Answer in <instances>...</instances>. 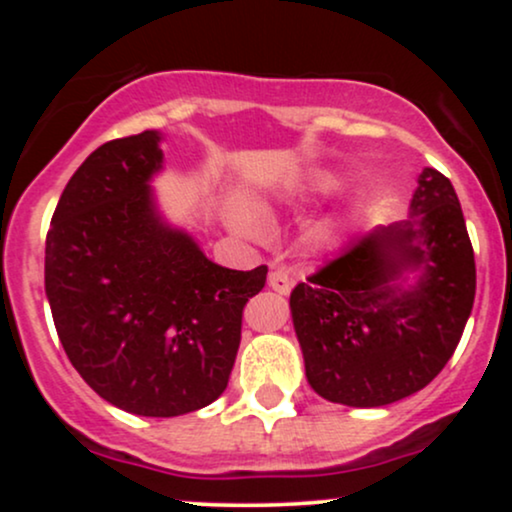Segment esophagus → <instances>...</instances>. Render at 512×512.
<instances>
[{
	"instance_id": "obj_1",
	"label": "esophagus",
	"mask_w": 512,
	"mask_h": 512,
	"mask_svg": "<svg viewBox=\"0 0 512 512\" xmlns=\"http://www.w3.org/2000/svg\"><path fill=\"white\" fill-rule=\"evenodd\" d=\"M269 286H272L276 293H284L286 296V293L293 289V276L286 272L284 267H274L272 272H269Z\"/></svg>"
}]
</instances>
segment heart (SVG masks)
<instances>
[{
	"label": "heart",
	"mask_w": 512,
	"mask_h": 512,
	"mask_svg": "<svg viewBox=\"0 0 512 512\" xmlns=\"http://www.w3.org/2000/svg\"><path fill=\"white\" fill-rule=\"evenodd\" d=\"M339 180L334 175H320L313 180V187L317 192H332L337 190ZM228 223L233 226V231H238L245 238H264L267 233V223H264L262 214L248 202H233L228 207Z\"/></svg>",
	"instance_id": "heart-1"
}]
</instances>
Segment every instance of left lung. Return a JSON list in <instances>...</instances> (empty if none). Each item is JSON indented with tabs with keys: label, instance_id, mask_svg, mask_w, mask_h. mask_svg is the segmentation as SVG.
Here are the masks:
<instances>
[{
	"label": "left lung",
	"instance_id": "1",
	"mask_svg": "<svg viewBox=\"0 0 512 512\" xmlns=\"http://www.w3.org/2000/svg\"><path fill=\"white\" fill-rule=\"evenodd\" d=\"M420 279L406 286L404 273ZM477 267L460 199L424 168L409 221L375 226L291 291L308 383L346 407H385L445 368L472 313Z\"/></svg>",
	"mask_w": 512,
	"mask_h": 512
}]
</instances>
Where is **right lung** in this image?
I'll list each match as a JSON object with an SVG mask.
<instances>
[{"instance_id": "add662e5", "label": "right lung", "mask_w": 512, "mask_h": 512, "mask_svg": "<svg viewBox=\"0 0 512 512\" xmlns=\"http://www.w3.org/2000/svg\"><path fill=\"white\" fill-rule=\"evenodd\" d=\"M158 142L154 129L105 142L72 175L45 240V293L91 390L129 414L180 416L226 390L267 267H219L158 216Z\"/></svg>"}]
</instances>
